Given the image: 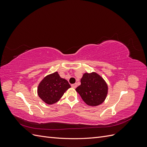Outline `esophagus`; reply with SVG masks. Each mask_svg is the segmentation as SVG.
<instances>
[{"instance_id":"34e87169","label":"esophagus","mask_w":147,"mask_h":147,"mask_svg":"<svg viewBox=\"0 0 147 147\" xmlns=\"http://www.w3.org/2000/svg\"><path fill=\"white\" fill-rule=\"evenodd\" d=\"M77 86V83H75V84H72V87L73 88H76Z\"/></svg>"}]
</instances>
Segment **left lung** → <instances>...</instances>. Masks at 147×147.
<instances>
[{
	"mask_svg": "<svg viewBox=\"0 0 147 147\" xmlns=\"http://www.w3.org/2000/svg\"><path fill=\"white\" fill-rule=\"evenodd\" d=\"M81 84L75 90L85 103L92 107L102 104L108 93V86L101 76L96 72L84 73Z\"/></svg>",
	"mask_w": 147,
	"mask_h": 147,
	"instance_id": "obj_1",
	"label": "left lung"
}]
</instances>
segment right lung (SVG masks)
<instances>
[{
    "instance_id": "add662e5",
    "label": "right lung",
    "mask_w": 147,
    "mask_h": 147,
    "mask_svg": "<svg viewBox=\"0 0 147 147\" xmlns=\"http://www.w3.org/2000/svg\"><path fill=\"white\" fill-rule=\"evenodd\" d=\"M70 88L69 82L56 72L48 75L42 80L38 86L37 93L43 102L51 105L58 101Z\"/></svg>"
}]
</instances>
